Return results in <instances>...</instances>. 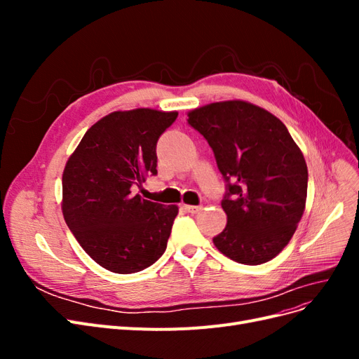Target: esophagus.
<instances>
[{
    "mask_svg": "<svg viewBox=\"0 0 359 359\" xmlns=\"http://www.w3.org/2000/svg\"><path fill=\"white\" fill-rule=\"evenodd\" d=\"M184 210L190 214H198L202 210V206L201 205H184Z\"/></svg>",
    "mask_w": 359,
    "mask_h": 359,
    "instance_id": "1",
    "label": "esophagus"
}]
</instances>
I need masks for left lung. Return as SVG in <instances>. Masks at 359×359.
<instances>
[{
	"label": "left lung",
	"instance_id": "1",
	"mask_svg": "<svg viewBox=\"0 0 359 359\" xmlns=\"http://www.w3.org/2000/svg\"><path fill=\"white\" fill-rule=\"evenodd\" d=\"M226 182L227 224L214 245L244 265L276 257L297 231L307 199L301 149L277 116L252 103H211L189 114Z\"/></svg>",
	"mask_w": 359,
	"mask_h": 359
}]
</instances>
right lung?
Wrapping results in <instances>:
<instances>
[{"mask_svg": "<svg viewBox=\"0 0 359 359\" xmlns=\"http://www.w3.org/2000/svg\"><path fill=\"white\" fill-rule=\"evenodd\" d=\"M178 112L135 109L97 121L62 173V214L88 256L116 274L139 273L165 253L177 205L140 198L157 175V140Z\"/></svg>", "mask_w": 359, "mask_h": 359, "instance_id": "obj_1", "label": "right lung"}]
</instances>
